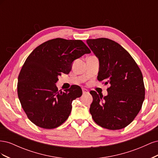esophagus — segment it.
<instances>
[{
	"label": "esophagus",
	"instance_id": "34e87169",
	"mask_svg": "<svg viewBox=\"0 0 158 158\" xmlns=\"http://www.w3.org/2000/svg\"><path fill=\"white\" fill-rule=\"evenodd\" d=\"M82 92H83L84 94H88V93H89V91H88L87 89L83 88V89H82Z\"/></svg>",
	"mask_w": 158,
	"mask_h": 158
}]
</instances>
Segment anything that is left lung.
I'll return each instance as SVG.
<instances>
[{
	"label": "left lung",
	"mask_w": 158,
	"mask_h": 158,
	"mask_svg": "<svg viewBox=\"0 0 158 158\" xmlns=\"http://www.w3.org/2000/svg\"><path fill=\"white\" fill-rule=\"evenodd\" d=\"M86 43L99 61L98 80L111 85L106 96L91 91L93 102L89 112L95 123L103 128H125L139 113L144 100L142 72L131 55L117 42L98 38Z\"/></svg>",
	"instance_id": "8db88e82"
}]
</instances>
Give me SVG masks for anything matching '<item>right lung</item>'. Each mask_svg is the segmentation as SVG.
Masks as SVG:
<instances>
[{"mask_svg": "<svg viewBox=\"0 0 158 158\" xmlns=\"http://www.w3.org/2000/svg\"><path fill=\"white\" fill-rule=\"evenodd\" d=\"M91 51L81 40L56 38L41 44L26 59L18 80V95L28 118L35 125L52 129L66 121L72 102L82 95L73 85L59 92L55 84L61 73L68 74L73 61Z\"/></svg>", "mask_w": 158, "mask_h": 158, "instance_id": "right-lung-1", "label": "right lung"}]
</instances>
